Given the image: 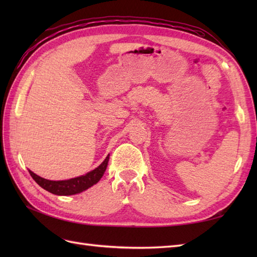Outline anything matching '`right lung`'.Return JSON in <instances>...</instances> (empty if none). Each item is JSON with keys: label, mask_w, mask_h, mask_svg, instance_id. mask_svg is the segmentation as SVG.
Instances as JSON below:
<instances>
[{"label": "right lung", "mask_w": 257, "mask_h": 257, "mask_svg": "<svg viewBox=\"0 0 257 257\" xmlns=\"http://www.w3.org/2000/svg\"><path fill=\"white\" fill-rule=\"evenodd\" d=\"M109 161V155L106 159L101 162L94 170L86 173L85 176H80L77 178H73L69 180H61V181H53L37 176L34 172L29 170L31 177L35 180V182L45 189L48 192L56 195H73L83 192V191L89 189L92 185L96 184L102 178L105 173Z\"/></svg>", "instance_id": "obj_1"}]
</instances>
